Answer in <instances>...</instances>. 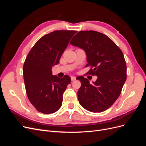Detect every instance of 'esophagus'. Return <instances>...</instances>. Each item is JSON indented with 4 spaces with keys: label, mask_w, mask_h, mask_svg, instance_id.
I'll return each mask as SVG.
<instances>
[{
    "label": "esophagus",
    "mask_w": 146,
    "mask_h": 146,
    "mask_svg": "<svg viewBox=\"0 0 146 146\" xmlns=\"http://www.w3.org/2000/svg\"><path fill=\"white\" fill-rule=\"evenodd\" d=\"M70 78H71V80L72 81L76 80V77H75V76H71V77H70Z\"/></svg>",
    "instance_id": "1"
}]
</instances>
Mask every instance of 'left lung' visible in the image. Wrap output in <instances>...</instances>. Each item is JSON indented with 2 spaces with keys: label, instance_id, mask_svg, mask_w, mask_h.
Here are the masks:
<instances>
[{
  "label": "left lung",
  "instance_id": "left-lung-1",
  "mask_svg": "<svg viewBox=\"0 0 146 146\" xmlns=\"http://www.w3.org/2000/svg\"><path fill=\"white\" fill-rule=\"evenodd\" d=\"M70 44L85 52L86 66H91L89 72L98 78L90 84L83 76L77 92L79 103L91 112H102L114 103L120 96L127 79V66L121 50L105 35L93 30L81 31L70 41Z\"/></svg>",
  "mask_w": 146,
  "mask_h": 146
}]
</instances>
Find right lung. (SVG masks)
Masks as SVG:
<instances>
[{"mask_svg":"<svg viewBox=\"0 0 146 146\" xmlns=\"http://www.w3.org/2000/svg\"><path fill=\"white\" fill-rule=\"evenodd\" d=\"M77 32L56 30L45 35L36 42L25 59L23 75L27 97L38 111L54 113L62 105L63 94L71 79L53 76L52 68L58 64L70 39Z\"/></svg>","mask_w":146,"mask_h":146,"instance_id":"1","label":"right lung"}]
</instances>
